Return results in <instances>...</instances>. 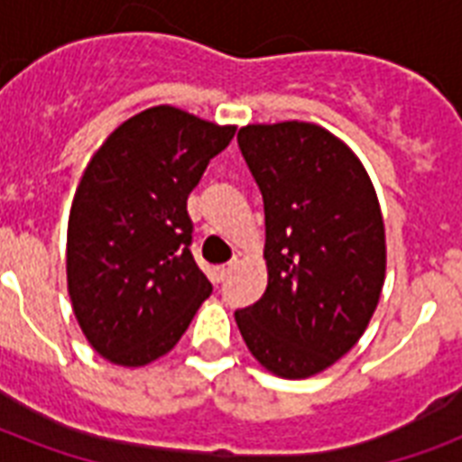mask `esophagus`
<instances>
[{
  "instance_id": "obj_1",
  "label": "esophagus",
  "mask_w": 462,
  "mask_h": 462,
  "mask_svg": "<svg viewBox=\"0 0 462 462\" xmlns=\"http://www.w3.org/2000/svg\"><path fill=\"white\" fill-rule=\"evenodd\" d=\"M232 266H235V263H223V266L213 268V281L223 282L225 278H227V273H230V271H232Z\"/></svg>"
}]
</instances>
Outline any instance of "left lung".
I'll return each mask as SVG.
<instances>
[{
  "mask_svg": "<svg viewBox=\"0 0 462 462\" xmlns=\"http://www.w3.org/2000/svg\"><path fill=\"white\" fill-rule=\"evenodd\" d=\"M266 213L268 288L237 309L261 365L304 379L365 333L386 275V239L369 174L333 134L307 122L239 129Z\"/></svg>",
  "mask_w": 462,
  "mask_h": 462,
  "instance_id": "left-lung-1",
  "label": "left lung"
}]
</instances>
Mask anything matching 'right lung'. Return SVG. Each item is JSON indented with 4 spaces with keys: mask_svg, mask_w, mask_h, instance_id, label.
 Instances as JSON below:
<instances>
[{
    "mask_svg": "<svg viewBox=\"0 0 462 462\" xmlns=\"http://www.w3.org/2000/svg\"><path fill=\"white\" fill-rule=\"evenodd\" d=\"M232 136L235 126L160 105L126 119L86 167L69 213V297L115 365L172 350L213 292L191 254L187 199Z\"/></svg>",
    "mask_w": 462,
    "mask_h": 462,
    "instance_id": "right-lung-1",
    "label": "right lung"
}]
</instances>
